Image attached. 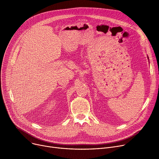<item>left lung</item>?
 Wrapping results in <instances>:
<instances>
[{
  "mask_svg": "<svg viewBox=\"0 0 159 159\" xmlns=\"http://www.w3.org/2000/svg\"><path fill=\"white\" fill-rule=\"evenodd\" d=\"M148 59H149V58H148Z\"/></svg>",
  "mask_w": 159,
  "mask_h": 159,
  "instance_id": "left-lung-1",
  "label": "left lung"
}]
</instances>
